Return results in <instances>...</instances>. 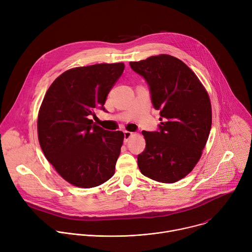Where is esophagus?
Wrapping results in <instances>:
<instances>
[{
  "label": "esophagus",
  "mask_w": 252,
  "mask_h": 252,
  "mask_svg": "<svg viewBox=\"0 0 252 252\" xmlns=\"http://www.w3.org/2000/svg\"><path fill=\"white\" fill-rule=\"evenodd\" d=\"M133 135V132H130V131H127L126 130L125 131V140H127L129 137H131Z\"/></svg>",
  "instance_id": "34e87169"
}]
</instances>
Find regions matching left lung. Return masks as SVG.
Instances as JSON below:
<instances>
[{
  "label": "left lung",
  "instance_id": "8db88e82",
  "mask_svg": "<svg viewBox=\"0 0 252 252\" xmlns=\"http://www.w3.org/2000/svg\"><path fill=\"white\" fill-rule=\"evenodd\" d=\"M129 64L148 82L161 122L158 131H142L147 145L137 156L138 168L158 183H176L193 169L206 145L212 122L209 95L175 57L162 54Z\"/></svg>",
  "mask_w": 252,
  "mask_h": 252
}]
</instances>
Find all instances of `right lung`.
<instances>
[{
  "mask_svg": "<svg viewBox=\"0 0 252 252\" xmlns=\"http://www.w3.org/2000/svg\"><path fill=\"white\" fill-rule=\"evenodd\" d=\"M125 69L124 63H96L65 70L47 91L38 115L40 146L57 172L82 189L114 175L125 134L94 124Z\"/></svg>",
  "mask_w": 252,
  "mask_h": 252,
  "instance_id": "obj_1",
  "label": "right lung"
}]
</instances>
